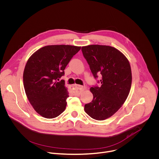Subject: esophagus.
Instances as JSON below:
<instances>
[{
	"label": "esophagus",
	"mask_w": 159,
	"mask_h": 159,
	"mask_svg": "<svg viewBox=\"0 0 159 159\" xmlns=\"http://www.w3.org/2000/svg\"><path fill=\"white\" fill-rule=\"evenodd\" d=\"M85 89V87L82 86V85H77V84H74V85L72 86L71 88V91L72 92L76 95H79L80 94V92L84 90Z\"/></svg>",
	"instance_id": "esophagus-1"
}]
</instances>
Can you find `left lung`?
Masks as SVG:
<instances>
[{
    "label": "left lung",
    "instance_id": "left-lung-1",
    "mask_svg": "<svg viewBox=\"0 0 159 159\" xmlns=\"http://www.w3.org/2000/svg\"><path fill=\"white\" fill-rule=\"evenodd\" d=\"M83 56L97 80L90 92L92 101L85 105V111L93 119L102 121L113 115L126 101L130 92L132 74L129 62L117 49L103 45L82 47Z\"/></svg>",
    "mask_w": 159,
    "mask_h": 159
}]
</instances>
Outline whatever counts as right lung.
<instances>
[{
    "label": "right lung",
    "instance_id": "1",
    "mask_svg": "<svg viewBox=\"0 0 159 159\" xmlns=\"http://www.w3.org/2000/svg\"><path fill=\"white\" fill-rule=\"evenodd\" d=\"M81 47L51 45L36 51L28 60L23 80L26 97L34 110L51 119L66 109L69 93L65 87L64 69Z\"/></svg>",
    "mask_w": 159,
    "mask_h": 159
}]
</instances>
